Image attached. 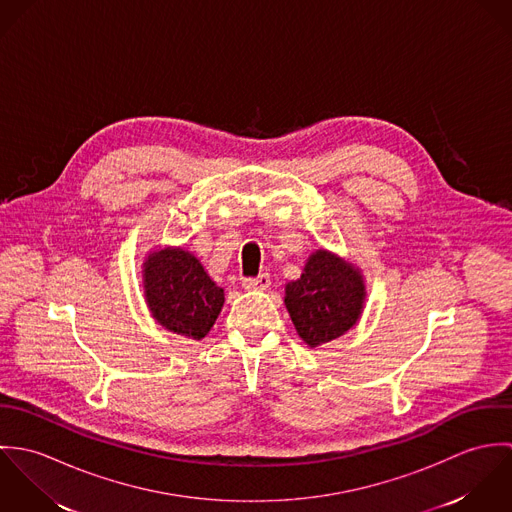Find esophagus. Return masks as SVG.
<instances>
[{
	"label": "esophagus",
	"instance_id": "1",
	"mask_svg": "<svg viewBox=\"0 0 512 512\" xmlns=\"http://www.w3.org/2000/svg\"><path fill=\"white\" fill-rule=\"evenodd\" d=\"M242 286H244V290H266V288H270V276L260 274L256 278H244Z\"/></svg>",
	"mask_w": 512,
	"mask_h": 512
}]
</instances>
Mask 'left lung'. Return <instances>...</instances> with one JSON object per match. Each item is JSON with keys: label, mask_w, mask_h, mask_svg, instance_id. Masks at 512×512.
<instances>
[{"label": "left lung", "mask_w": 512, "mask_h": 512, "mask_svg": "<svg viewBox=\"0 0 512 512\" xmlns=\"http://www.w3.org/2000/svg\"><path fill=\"white\" fill-rule=\"evenodd\" d=\"M359 268L329 250H315L301 278L286 284V309L305 345L319 347L357 325L365 307Z\"/></svg>", "instance_id": "8db88e82"}]
</instances>
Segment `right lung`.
<instances>
[{"instance_id":"1","label":"right lung","mask_w":512,"mask_h":512,"mask_svg":"<svg viewBox=\"0 0 512 512\" xmlns=\"http://www.w3.org/2000/svg\"><path fill=\"white\" fill-rule=\"evenodd\" d=\"M144 290L153 319L167 331L195 341L211 331L224 305V290L183 248H163L147 256Z\"/></svg>"}]
</instances>
